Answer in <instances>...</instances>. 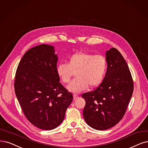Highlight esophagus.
<instances>
[{
    "mask_svg": "<svg viewBox=\"0 0 148 148\" xmlns=\"http://www.w3.org/2000/svg\"><path fill=\"white\" fill-rule=\"evenodd\" d=\"M78 97H79V96H78L77 95H76V94H74V95H73V99H74V100L77 99Z\"/></svg>",
    "mask_w": 148,
    "mask_h": 148,
    "instance_id": "esophagus-1",
    "label": "esophagus"
}]
</instances>
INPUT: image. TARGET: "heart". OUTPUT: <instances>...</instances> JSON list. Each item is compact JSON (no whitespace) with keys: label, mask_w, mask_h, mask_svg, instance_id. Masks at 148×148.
Segmentation results:
<instances>
[{"label":"heart","mask_w":148,"mask_h":148,"mask_svg":"<svg viewBox=\"0 0 148 148\" xmlns=\"http://www.w3.org/2000/svg\"><path fill=\"white\" fill-rule=\"evenodd\" d=\"M107 69L106 58L102 55H93L84 52H75L68 58L67 64L57 65L56 71L60 80L68 84L75 72V77L67 88L73 92H79L90 86L99 85L105 77Z\"/></svg>","instance_id":"b5f03b06"}]
</instances>
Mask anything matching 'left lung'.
Returning a JSON list of instances; mask_svg holds the SVG:
<instances>
[{"mask_svg":"<svg viewBox=\"0 0 148 148\" xmlns=\"http://www.w3.org/2000/svg\"><path fill=\"white\" fill-rule=\"evenodd\" d=\"M107 69L101 85L85 92L83 114L87 124L96 130H106L119 122L126 111L134 91L128 65L116 49L106 52Z\"/></svg>","mask_w":148,"mask_h":148,"instance_id":"obj_1","label":"left lung"}]
</instances>
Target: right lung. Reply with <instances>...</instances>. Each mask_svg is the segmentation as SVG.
<instances>
[{
  "label": "right lung",
  "instance_id": "1",
  "mask_svg": "<svg viewBox=\"0 0 148 148\" xmlns=\"http://www.w3.org/2000/svg\"><path fill=\"white\" fill-rule=\"evenodd\" d=\"M54 47L41 45L27 51L16 70L14 91L24 115L35 126L52 130L62 123L73 100L60 84Z\"/></svg>",
  "mask_w": 148,
  "mask_h": 148
}]
</instances>
